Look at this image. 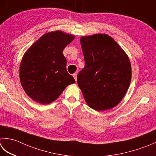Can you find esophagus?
<instances>
[{"label": "esophagus", "mask_w": 156, "mask_h": 156, "mask_svg": "<svg viewBox=\"0 0 156 156\" xmlns=\"http://www.w3.org/2000/svg\"><path fill=\"white\" fill-rule=\"evenodd\" d=\"M73 77L74 78V79H75V80H76V81L77 80V74H76V73H75V74H73Z\"/></svg>", "instance_id": "1"}]
</instances>
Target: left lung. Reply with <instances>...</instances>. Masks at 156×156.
Returning <instances> with one entry per match:
<instances>
[{"mask_svg":"<svg viewBox=\"0 0 156 156\" xmlns=\"http://www.w3.org/2000/svg\"><path fill=\"white\" fill-rule=\"evenodd\" d=\"M80 44L85 64L77 82L85 101L96 111L114 108L130 84L129 57L114 39L104 34L82 36Z\"/></svg>","mask_w":156,"mask_h":156,"instance_id":"obj_1","label":"left lung"}]
</instances>
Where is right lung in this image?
<instances>
[{
    "mask_svg": "<svg viewBox=\"0 0 156 156\" xmlns=\"http://www.w3.org/2000/svg\"><path fill=\"white\" fill-rule=\"evenodd\" d=\"M74 38L59 30L45 34L27 50L21 60L20 82L32 100L48 104L75 82L66 69L63 51Z\"/></svg>",
    "mask_w": 156,
    "mask_h": 156,
    "instance_id": "1",
    "label": "right lung"
}]
</instances>
